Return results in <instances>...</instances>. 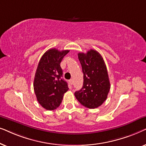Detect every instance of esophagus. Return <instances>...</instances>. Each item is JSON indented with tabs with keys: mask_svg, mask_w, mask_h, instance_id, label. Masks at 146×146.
Wrapping results in <instances>:
<instances>
[{
	"mask_svg": "<svg viewBox=\"0 0 146 146\" xmlns=\"http://www.w3.org/2000/svg\"><path fill=\"white\" fill-rule=\"evenodd\" d=\"M69 82H70V84L71 85H72V84H73V80L72 79H70L69 80Z\"/></svg>",
	"mask_w": 146,
	"mask_h": 146,
	"instance_id": "1",
	"label": "esophagus"
}]
</instances>
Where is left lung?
Masks as SVG:
<instances>
[{
	"label": "left lung",
	"mask_w": 146,
	"mask_h": 146,
	"mask_svg": "<svg viewBox=\"0 0 146 146\" xmlns=\"http://www.w3.org/2000/svg\"><path fill=\"white\" fill-rule=\"evenodd\" d=\"M84 74L83 86L74 93L82 105L90 109L100 106L110 89L106 66L100 54L94 50L78 54Z\"/></svg>",
	"instance_id": "8db88e82"
}]
</instances>
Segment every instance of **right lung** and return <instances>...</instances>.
<instances>
[{"instance_id": "right-lung-1", "label": "right lung", "mask_w": 146, "mask_h": 146, "mask_svg": "<svg viewBox=\"0 0 146 146\" xmlns=\"http://www.w3.org/2000/svg\"><path fill=\"white\" fill-rule=\"evenodd\" d=\"M49 49L40 60L34 80V90L38 103L47 110H54L60 105L68 83L62 78L60 62L69 52Z\"/></svg>"}]
</instances>
